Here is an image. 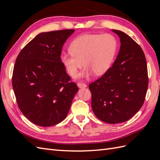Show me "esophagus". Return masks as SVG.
Segmentation results:
<instances>
[{"instance_id": "1", "label": "esophagus", "mask_w": 160, "mask_h": 160, "mask_svg": "<svg viewBox=\"0 0 160 160\" xmlns=\"http://www.w3.org/2000/svg\"><path fill=\"white\" fill-rule=\"evenodd\" d=\"M77 86L79 87V88H86L87 87V85L85 83H80V82H79L78 83H77Z\"/></svg>"}]
</instances>
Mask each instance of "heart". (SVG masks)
I'll use <instances>...</instances> for the list:
<instances>
[{
  "instance_id": "b5f03b06",
  "label": "heart",
  "mask_w": 160,
  "mask_h": 160,
  "mask_svg": "<svg viewBox=\"0 0 160 160\" xmlns=\"http://www.w3.org/2000/svg\"><path fill=\"white\" fill-rule=\"evenodd\" d=\"M118 41L111 34H84L71 42L70 52H63L61 59L68 73L74 76L79 69L85 65L77 75L87 78L95 73L102 75L112 65L118 51Z\"/></svg>"
}]
</instances>
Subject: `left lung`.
I'll return each mask as SVG.
<instances>
[{
  "label": "left lung",
  "mask_w": 160,
  "mask_h": 160,
  "mask_svg": "<svg viewBox=\"0 0 160 160\" xmlns=\"http://www.w3.org/2000/svg\"><path fill=\"white\" fill-rule=\"evenodd\" d=\"M121 47L113 65L89 85L91 108L96 117L108 123L125 122L141 109L148 88L145 54L125 32L113 30Z\"/></svg>",
  "instance_id": "1"
}]
</instances>
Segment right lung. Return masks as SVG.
Here are the masks:
<instances>
[{"label":"right lung","mask_w":160,"mask_h":160,"mask_svg":"<svg viewBox=\"0 0 160 160\" xmlns=\"http://www.w3.org/2000/svg\"><path fill=\"white\" fill-rule=\"evenodd\" d=\"M73 32L65 29L38 34L15 61L12 85L18 106L28 120L39 126L61 122L79 90L61 59L62 46Z\"/></svg>","instance_id":"obj_1"}]
</instances>
